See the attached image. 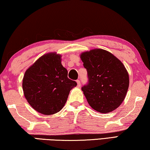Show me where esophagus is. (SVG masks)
<instances>
[{
    "label": "esophagus",
    "instance_id": "obj_1",
    "mask_svg": "<svg viewBox=\"0 0 150 150\" xmlns=\"http://www.w3.org/2000/svg\"><path fill=\"white\" fill-rule=\"evenodd\" d=\"M76 82H77V85H78V87H80L81 84H80V81L79 80H76Z\"/></svg>",
    "mask_w": 150,
    "mask_h": 150
}]
</instances>
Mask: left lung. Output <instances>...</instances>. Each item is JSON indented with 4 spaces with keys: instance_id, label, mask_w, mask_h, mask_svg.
<instances>
[{
    "instance_id": "obj_1",
    "label": "left lung",
    "mask_w": 150,
    "mask_h": 150,
    "mask_svg": "<svg viewBox=\"0 0 150 150\" xmlns=\"http://www.w3.org/2000/svg\"><path fill=\"white\" fill-rule=\"evenodd\" d=\"M80 58L88 72V83L82 90L96 111L106 114L118 108L126 97L129 75L124 65L103 49L82 52Z\"/></svg>"
}]
</instances>
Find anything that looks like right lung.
Listing matches in <instances>:
<instances>
[{
	"mask_svg": "<svg viewBox=\"0 0 150 150\" xmlns=\"http://www.w3.org/2000/svg\"><path fill=\"white\" fill-rule=\"evenodd\" d=\"M68 78L61 64V55L50 52L42 56L26 70L23 80L27 102L40 114L52 115L62 109L70 91L76 86Z\"/></svg>",
	"mask_w": 150,
	"mask_h": 150,
	"instance_id": "1",
	"label": "right lung"
}]
</instances>
